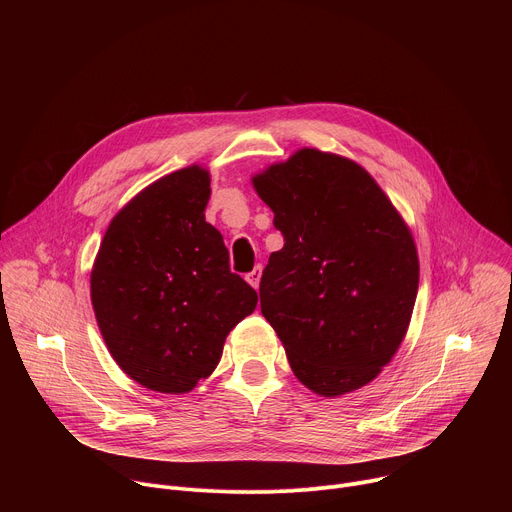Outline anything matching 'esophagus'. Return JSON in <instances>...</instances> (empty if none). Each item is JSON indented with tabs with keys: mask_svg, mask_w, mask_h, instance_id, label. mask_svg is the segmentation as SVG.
I'll return each instance as SVG.
<instances>
[{
	"mask_svg": "<svg viewBox=\"0 0 512 512\" xmlns=\"http://www.w3.org/2000/svg\"><path fill=\"white\" fill-rule=\"evenodd\" d=\"M247 281L257 289L259 281H261V267H255L251 273H247Z\"/></svg>",
	"mask_w": 512,
	"mask_h": 512,
	"instance_id": "obj_1",
	"label": "esophagus"
}]
</instances>
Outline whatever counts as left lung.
<instances>
[{
    "instance_id": "left-lung-1",
    "label": "left lung",
    "mask_w": 512,
    "mask_h": 512,
    "mask_svg": "<svg viewBox=\"0 0 512 512\" xmlns=\"http://www.w3.org/2000/svg\"><path fill=\"white\" fill-rule=\"evenodd\" d=\"M251 182L283 235L259 298L291 371L330 399L369 385L399 350L415 306L419 257L405 218L360 164L316 148Z\"/></svg>"
}]
</instances>
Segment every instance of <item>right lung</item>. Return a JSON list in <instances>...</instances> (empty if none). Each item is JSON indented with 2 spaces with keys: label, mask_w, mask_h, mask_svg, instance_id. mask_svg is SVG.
Listing matches in <instances>:
<instances>
[{
  "label": "right lung",
  "mask_w": 512,
  "mask_h": 512,
  "mask_svg": "<svg viewBox=\"0 0 512 512\" xmlns=\"http://www.w3.org/2000/svg\"><path fill=\"white\" fill-rule=\"evenodd\" d=\"M210 174L192 164L137 192L113 218L91 269V304L119 369L182 395L208 379L229 332L257 306L204 218Z\"/></svg>",
  "instance_id": "1"
}]
</instances>
